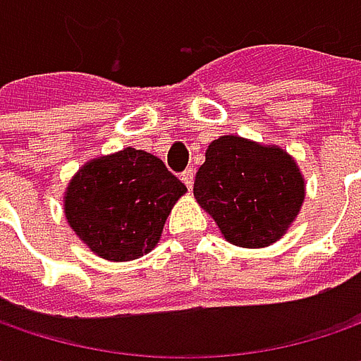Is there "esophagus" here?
Segmentation results:
<instances>
[{
    "label": "esophagus",
    "instance_id": "34e87169",
    "mask_svg": "<svg viewBox=\"0 0 361 361\" xmlns=\"http://www.w3.org/2000/svg\"><path fill=\"white\" fill-rule=\"evenodd\" d=\"M180 178H183V183H185L188 190H190V188H192V178H195V173H192V169H187L185 173L180 174Z\"/></svg>",
    "mask_w": 361,
    "mask_h": 361
}]
</instances>
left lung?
<instances>
[{"label": "left lung", "mask_w": 361, "mask_h": 361, "mask_svg": "<svg viewBox=\"0 0 361 361\" xmlns=\"http://www.w3.org/2000/svg\"><path fill=\"white\" fill-rule=\"evenodd\" d=\"M192 192L227 241L259 249L295 221L305 180L283 148L229 134L209 145Z\"/></svg>", "instance_id": "1"}]
</instances>
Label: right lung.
<instances>
[{"label": "right lung", "mask_w": 361, "mask_h": 361, "mask_svg": "<svg viewBox=\"0 0 361 361\" xmlns=\"http://www.w3.org/2000/svg\"><path fill=\"white\" fill-rule=\"evenodd\" d=\"M187 187L154 154L124 148L86 162L70 180L63 213L92 253L130 261L152 251Z\"/></svg>", "instance_id": "obj_1"}]
</instances>
